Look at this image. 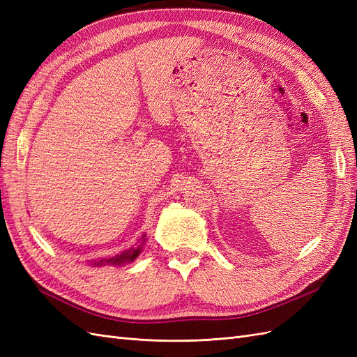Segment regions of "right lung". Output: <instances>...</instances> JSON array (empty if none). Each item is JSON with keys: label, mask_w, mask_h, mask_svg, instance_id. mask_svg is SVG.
Listing matches in <instances>:
<instances>
[{"label": "right lung", "mask_w": 357, "mask_h": 357, "mask_svg": "<svg viewBox=\"0 0 357 357\" xmlns=\"http://www.w3.org/2000/svg\"><path fill=\"white\" fill-rule=\"evenodd\" d=\"M146 241H147V238H146V235L143 234L142 238H139V244H138V245L131 247V248H129V250L122 252L121 255H116L114 257L100 259V261H95L92 265H93V266H104V265H107V264H110V265L121 266V265H125V264H128V262H132L134 259H137V256H138L139 253H142L143 245H144Z\"/></svg>", "instance_id": "add662e5"}]
</instances>
